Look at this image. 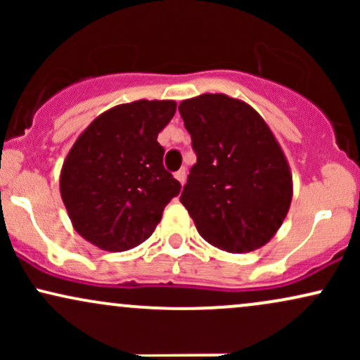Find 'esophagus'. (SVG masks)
<instances>
[{"label": "esophagus", "mask_w": 360, "mask_h": 360, "mask_svg": "<svg viewBox=\"0 0 360 360\" xmlns=\"http://www.w3.org/2000/svg\"><path fill=\"white\" fill-rule=\"evenodd\" d=\"M174 177H176L177 181H179L181 186H184V183H186V169L184 167L179 169V171H177L176 174H174Z\"/></svg>", "instance_id": "obj_1"}]
</instances>
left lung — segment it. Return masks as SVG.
Instances as JSON below:
<instances>
[{
    "label": "left lung",
    "instance_id": "obj_1",
    "mask_svg": "<svg viewBox=\"0 0 360 360\" xmlns=\"http://www.w3.org/2000/svg\"><path fill=\"white\" fill-rule=\"evenodd\" d=\"M196 164L179 201L198 233L220 250H257L283 225L292 176L264 118L245 101L206 93L179 103Z\"/></svg>",
    "mask_w": 360,
    "mask_h": 360
}]
</instances>
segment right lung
I'll use <instances>...</instances> for the list:
<instances>
[{"label": "right lung", "instance_id": "obj_1", "mask_svg": "<svg viewBox=\"0 0 360 360\" xmlns=\"http://www.w3.org/2000/svg\"><path fill=\"white\" fill-rule=\"evenodd\" d=\"M176 113L172 100L113 106L77 137L60 171V196L77 233L98 249L146 242L181 191L162 166L157 135Z\"/></svg>", "mask_w": 360, "mask_h": 360}]
</instances>
